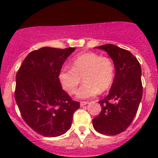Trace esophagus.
<instances>
[{"label": "esophagus", "mask_w": 158, "mask_h": 158, "mask_svg": "<svg viewBox=\"0 0 158 158\" xmlns=\"http://www.w3.org/2000/svg\"><path fill=\"white\" fill-rule=\"evenodd\" d=\"M89 102H80V106L81 107H82V106H85V105L88 104Z\"/></svg>", "instance_id": "1"}]
</instances>
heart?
<instances>
[{
	"mask_svg": "<svg viewBox=\"0 0 158 158\" xmlns=\"http://www.w3.org/2000/svg\"><path fill=\"white\" fill-rule=\"evenodd\" d=\"M82 78L84 84L76 92L78 98L86 99L107 91L114 82L113 62L96 52H83L73 59L72 68L65 65L58 74L62 87L69 95L76 92Z\"/></svg>",
	"mask_w": 158,
	"mask_h": 158,
	"instance_id": "1",
	"label": "heart"
}]
</instances>
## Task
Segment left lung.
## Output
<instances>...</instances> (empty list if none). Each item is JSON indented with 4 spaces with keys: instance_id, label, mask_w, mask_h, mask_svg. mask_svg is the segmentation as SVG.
<instances>
[{
    "instance_id": "obj_1",
    "label": "left lung",
    "mask_w": 158,
    "mask_h": 158,
    "mask_svg": "<svg viewBox=\"0 0 158 158\" xmlns=\"http://www.w3.org/2000/svg\"><path fill=\"white\" fill-rule=\"evenodd\" d=\"M113 60L115 75L109 93L98 102L102 111L92 119L94 128L106 135H115L128 128L142 98L141 65L131 52L113 44L96 47Z\"/></svg>"
}]
</instances>
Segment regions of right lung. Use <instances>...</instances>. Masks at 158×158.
Segmentation results:
<instances>
[{
	"label": "right lung",
	"instance_id": "1",
	"mask_svg": "<svg viewBox=\"0 0 158 158\" xmlns=\"http://www.w3.org/2000/svg\"><path fill=\"white\" fill-rule=\"evenodd\" d=\"M73 47H43L32 51L16 76L15 100L22 118L33 131L44 137H57L71 128L79 108L62 89L58 74Z\"/></svg>",
	"mask_w": 158,
	"mask_h": 158
}]
</instances>
